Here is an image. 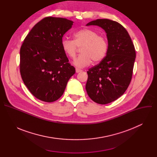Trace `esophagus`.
I'll list each match as a JSON object with an SVG mask.
<instances>
[{"mask_svg":"<svg viewBox=\"0 0 157 157\" xmlns=\"http://www.w3.org/2000/svg\"><path fill=\"white\" fill-rule=\"evenodd\" d=\"M81 71H82V70H81L78 69V68H76V73H79V72H81Z\"/></svg>","mask_w":157,"mask_h":157,"instance_id":"34e87169","label":"esophagus"}]
</instances>
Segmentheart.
I'll list each match as a JSON object with an SVG mask.
<instances>
[{
  "label": "heart",
  "instance_id": "heart-1",
  "mask_svg": "<svg viewBox=\"0 0 157 157\" xmlns=\"http://www.w3.org/2000/svg\"><path fill=\"white\" fill-rule=\"evenodd\" d=\"M73 40L64 39L61 42L62 50L70 58L73 59L77 53V47L81 48V54L74 61L78 68H84L90 65L92 61L98 63L102 61L108 51L106 38L91 29H83L73 35Z\"/></svg>",
  "mask_w": 157,
  "mask_h": 157
}]
</instances>
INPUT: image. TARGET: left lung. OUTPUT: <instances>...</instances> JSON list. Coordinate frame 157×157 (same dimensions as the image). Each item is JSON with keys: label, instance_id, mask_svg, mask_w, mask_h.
<instances>
[{"label": "left lung", "instance_id": "8db88e82", "mask_svg": "<svg viewBox=\"0 0 157 157\" xmlns=\"http://www.w3.org/2000/svg\"><path fill=\"white\" fill-rule=\"evenodd\" d=\"M104 29L108 41L105 58L89 69L86 84L87 93L93 101L106 104L116 101L127 90L132 79L136 53L131 38L118 22L97 19L86 25Z\"/></svg>", "mask_w": 157, "mask_h": 157}]
</instances>
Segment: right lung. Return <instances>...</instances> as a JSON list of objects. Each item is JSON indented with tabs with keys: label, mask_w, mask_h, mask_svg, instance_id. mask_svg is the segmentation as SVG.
<instances>
[{
	"label": "right lung",
	"mask_w": 157,
	"mask_h": 157,
	"mask_svg": "<svg viewBox=\"0 0 157 157\" xmlns=\"http://www.w3.org/2000/svg\"><path fill=\"white\" fill-rule=\"evenodd\" d=\"M73 24V21L64 18H44L32 29L21 44V79L30 92L42 101L58 100L75 73L61 47L63 36Z\"/></svg>",
	"instance_id": "1"
}]
</instances>
